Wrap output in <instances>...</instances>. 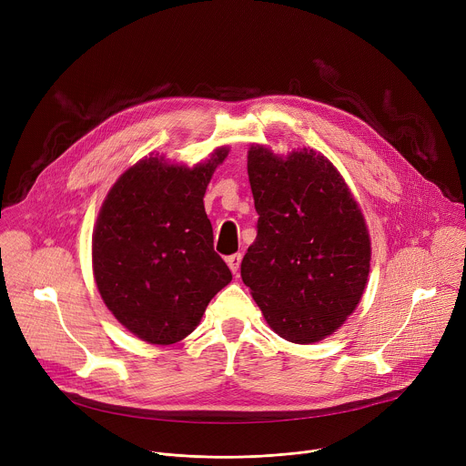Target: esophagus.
Wrapping results in <instances>:
<instances>
[{
    "label": "esophagus",
    "mask_w": 466,
    "mask_h": 466,
    "mask_svg": "<svg viewBox=\"0 0 466 466\" xmlns=\"http://www.w3.org/2000/svg\"><path fill=\"white\" fill-rule=\"evenodd\" d=\"M227 263H228V268H230V271L236 275L238 271H239V263H241V254L239 252H236V254H232V256H228L227 258Z\"/></svg>",
    "instance_id": "34e87169"
}]
</instances>
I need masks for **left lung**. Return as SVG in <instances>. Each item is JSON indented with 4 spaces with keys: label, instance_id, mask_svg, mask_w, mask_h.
Instances as JSON below:
<instances>
[{
    "label": "left lung",
    "instance_id": "obj_1",
    "mask_svg": "<svg viewBox=\"0 0 466 466\" xmlns=\"http://www.w3.org/2000/svg\"><path fill=\"white\" fill-rule=\"evenodd\" d=\"M258 234L241 261L265 320L299 345L324 339L356 309L370 269L363 214L339 171L313 149L247 157Z\"/></svg>",
    "mask_w": 466,
    "mask_h": 466
}]
</instances>
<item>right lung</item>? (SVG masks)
Returning <instances> with one entry per match:
<instances>
[{
	"mask_svg": "<svg viewBox=\"0 0 466 466\" xmlns=\"http://www.w3.org/2000/svg\"><path fill=\"white\" fill-rule=\"evenodd\" d=\"M228 149L195 167L149 157L108 191L92 239L97 289L114 317L151 345L189 336L232 273L214 250L207 186Z\"/></svg>",
	"mask_w": 466,
	"mask_h": 466,
	"instance_id": "add662e5",
	"label": "right lung"
}]
</instances>
